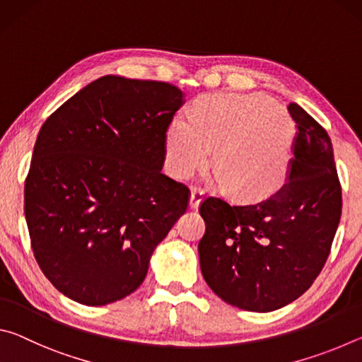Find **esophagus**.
<instances>
[{"label":"esophagus","mask_w":362,"mask_h":362,"mask_svg":"<svg viewBox=\"0 0 362 362\" xmlns=\"http://www.w3.org/2000/svg\"><path fill=\"white\" fill-rule=\"evenodd\" d=\"M201 201H203V192L198 188H193L192 189V194H189V209H198L201 206Z\"/></svg>","instance_id":"1"}]
</instances>
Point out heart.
Listing matches in <instances>:
<instances>
[{
    "label": "heart",
    "mask_w": 362,
    "mask_h": 362,
    "mask_svg": "<svg viewBox=\"0 0 362 362\" xmlns=\"http://www.w3.org/2000/svg\"><path fill=\"white\" fill-rule=\"evenodd\" d=\"M293 129L283 110L263 95L212 97L193 121L179 118L166 132V166L187 179L212 153V183L243 198H259L283 185L291 164Z\"/></svg>",
    "instance_id": "b5f03b06"
}]
</instances>
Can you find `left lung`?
Segmentation results:
<instances>
[{"mask_svg": "<svg viewBox=\"0 0 362 362\" xmlns=\"http://www.w3.org/2000/svg\"><path fill=\"white\" fill-rule=\"evenodd\" d=\"M284 185L265 199L207 198L199 265L207 286L241 310L268 313L297 300L326 263L341 216V188L327 132L298 103Z\"/></svg>", "mask_w": 362, "mask_h": 362, "instance_id": "1", "label": "left lung"}]
</instances>
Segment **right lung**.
<instances>
[{
  "mask_svg": "<svg viewBox=\"0 0 362 362\" xmlns=\"http://www.w3.org/2000/svg\"><path fill=\"white\" fill-rule=\"evenodd\" d=\"M183 97L169 83L107 75L42 124L25 218L35 259L64 296L88 306L129 296L185 214L188 188L161 173Z\"/></svg>",
  "mask_w": 362,
  "mask_h": 362,
  "instance_id": "add662e5",
  "label": "right lung"
}]
</instances>
